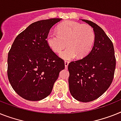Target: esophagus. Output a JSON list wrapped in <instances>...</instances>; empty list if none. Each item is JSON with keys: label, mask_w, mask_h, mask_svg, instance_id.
<instances>
[{"label": "esophagus", "mask_w": 121, "mask_h": 121, "mask_svg": "<svg viewBox=\"0 0 121 121\" xmlns=\"http://www.w3.org/2000/svg\"><path fill=\"white\" fill-rule=\"evenodd\" d=\"M69 63V61H67V60L65 61V65L66 68H68V66Z\"/></svg>", "instance_id": "obj_1"}]
</instances>
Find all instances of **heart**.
Instances as JSON below:
<instances>
[{"label":"heart","mask_w":121,"mask_h":121,"mask_svg":"<svg viewBox=\"0 0 121 121\" xmlns=\"http://www.w3.org/2000/svg\"><path fill=\"white\" fill-rule=\"evenodd\" d=\"M47 43L53 52L61 53L60 56L66 60H71L78 55L82 58L91 51L95 40L93 28L87 24L73 21H67L59 24L57 32L50 31L46 37Z\"/></svg>","instance_id":"obj_1"}]
</instances>
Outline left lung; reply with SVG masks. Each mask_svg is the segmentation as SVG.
Instances as JSON below:
<instances>
[{
	"label": "left lung",
	"instance_id": "8db88e82",
	"mask_svg": "<svg viewBox=\"0 0 121 121\" xmlns=\"http://www.w3.org/2000/svg\"><path fill=\"white\" fill-rule=\"evenodd\" d=\"M82 21L93 28L95 40L86 56L69 63V87L75 99L89 102L103 95L112 83L116 57L113 43L103 29L92 21Z\"/></svg>",
	"mask_w": 121,
	"mask_h": 121
}]
</instances>
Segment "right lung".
Listing matches in <instances>:
<instances>
[{
	"label": "right lung",
	"mask_w": 121,
	"mask_h": 121,
	"mask_svg": "<svg viewBox=\"0 0 121 121\" xmlns=\"http://www.w3.org/2000/svg\"><path fill=\"white\" fill-rule=\"evenodd\" d=\"M61 18L40 20L30 24L15 38L8 54L7 75L20 97L39 101L50 94L65 61L53 52L46 37Z\"/></svg>",
	"instance_id": "add662e5"
}]
</instances>
